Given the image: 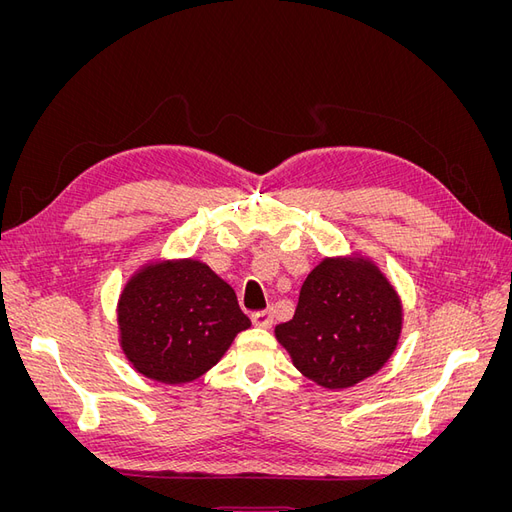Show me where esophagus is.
Listing matches in <instances>:
<instances>
[{
  "mask_svg": "<svg viewBox=\"0 0 512 512\" xmlns=\"http://www.w3.org/2000/svg\"><path fill=\"white\" fill-rule=\"evenodd\" d=\"M252 322L256 324V327L271 329V324H273V312H271V309H258V312L252 314Z\"/></svg>",
  "mask_w": 512,
  "mask_h": 512,
  "instance_id": "obj_1",
  "label": "esophagus"
}]
</instances>
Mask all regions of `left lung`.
Listing matches in <instances>:
<instances>
[{
	"instance_id": "8db88e82",
	"label": "left lung",
	"mask_w": 512,
	"mask_h": 512,
	"mask_svg": "<svg viewBox=\"0 0 512 512\" xmlns=\"http://www.w3.org/2000/svg\"><path fill=\"white\" fill-rule=\"evenodd\" d=\"M401 331V303L365 260H322L301 286L288 322L275 327L303 376L346 389L389 361Z\"/></svg>"
}]
</instances>
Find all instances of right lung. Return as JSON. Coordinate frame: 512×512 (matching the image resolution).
Returning a JSON list of instances; mask_svg holds the SVG:
<instances>
[{"mask_svg":"<svg viewBox=\"0 0 512 512\" xmlns=\"http://www.w3.org/2000/svg\"><path fill=\"white\" fill-rule=\"evenodd\" d=\"M237 294L196 260L147 267L119 299L121 348L143 376L192 382L250 327Z\"/></svg>","mask_w":512,"mask_h":512,"instance_id":"obj_1","label":"right lung"}]
</instances>
